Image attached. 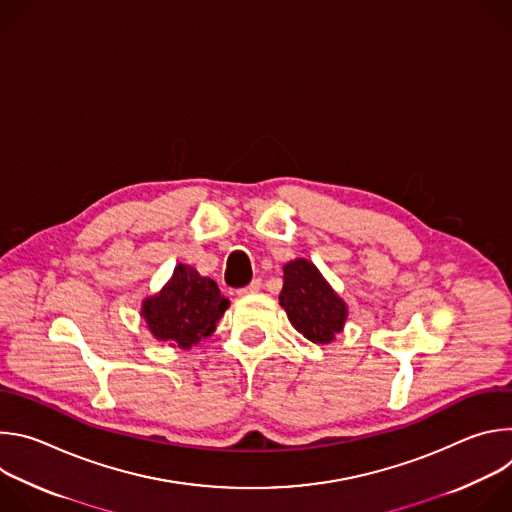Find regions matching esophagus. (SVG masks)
<instances>
[{
    "label": "esophagus",
    "instance_id": "34e87169",
    "mask_svg": "<svg viewBox=\"0 0 512 512\" xmlns=\"http://www.w3.org/2000/svg\"><path fill=\"white\" fill-rule=\"evenodd\" d=\"M261 289V279H253L247 287H241L239 291H237V294L239 296H247V294H257V291Z\"/></svg>",
    "mask_w": 512,
    "mask_h": 512
}]
</instances>
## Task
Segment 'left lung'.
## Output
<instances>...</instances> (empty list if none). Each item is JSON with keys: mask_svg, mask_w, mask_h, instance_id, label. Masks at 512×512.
Here are the masks:
<instances>
[{"mask_svg": "<svg viewBox=\"0 0 512 512\" xmlns=\"http://www.w3.org/2000/svg\"><path fill=\"white\" fill-rule=\"evenodd\" d=\"M279 304L294 328L316 344L330 342L342 330L348 314L346 304L306 259L289 261L283 267Z\"/></svg>", "mask_w": 512, "mask_h": 512, "instance_id": "8db88e82", "label": "left lung"}]
</instances>
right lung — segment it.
<instances>
[{
  "label": "right lung",
  "mask_w": 512,
  "mask_h": 512,
  "mask_svg": "<svg viewBox=\"0 0 512 512\" xmlns=\"http://www.w3.org/2000/svg\"><path fill=\"white\" fill-rule=\"evenodd\" d=\"M229 300L221 296L216 281L202 277L194 267L178 263L172 279L158 296L143 302L141 316L158 340L190 348L214 332Z\"/></svg>",
  "instance_id": "obj_1"
}]
</instances>
